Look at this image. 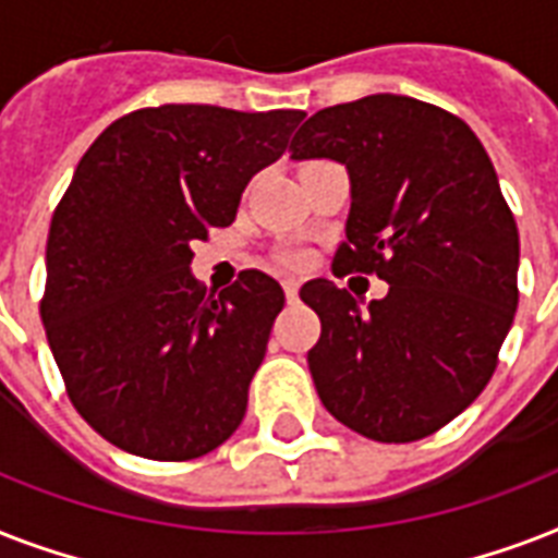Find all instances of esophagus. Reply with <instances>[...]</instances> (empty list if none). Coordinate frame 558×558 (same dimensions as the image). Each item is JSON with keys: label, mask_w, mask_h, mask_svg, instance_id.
<instances>
[{"label": "esophagus", "mask_w": 558, "mask_h": 558, "mask_svg": "<svg viewBox=\"0 0 558 558\" xmlns=\"http://www.w3.org/2000/svg\"><path fill=\"white\" fill-rule=\"evenodd\" d=\"M298 289H301V283H298L295 278H287V280H283V292H287L289 301H295V298H298Z\"/></svg>", "instance_id": "34e87169"}]
</instances>
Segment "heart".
Instances as JSON below:
<instances>
[{
	"instance_id": "1",
	"label": "heart",
	"mask_w": 558,
	"mask_h": 558,
	"mask_svg": "<svg viewBox=\"0 0 558 558\" xmlns=\"http://www.w3.org/2000/svg\"><path fill=\"white\" fill-rule=\"evenodd\" d=\"M287 260L289 263H304V254H289Z\"/></svg>"
}]
</instances>
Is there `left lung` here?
Here are the masks:
<instances>
[{
	"label": "left lung",
	"instance_id": "left-lung-1",
	"mask_svg": "<svg viewBox=\"0 0 558 558\" xmlns=\"http://www.w3.org/2000/svg\"><path fill=\"white\" fill-rule=\"evenodd\" d=\"M289 153L348 168L332 269L388 283L367 306L327 278L304 283L322 318L306 353L315 390L371 440L428 437L493 379L519 306V228L493 161L458 116L405 95L322 109Z\"/></svg>",
	"mask_w": 558,
	"mask_h": 558
}]
</instances>
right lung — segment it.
<instances>
[{
    "label": "right lung",
    "instance_id": "right-lung-1",
    "mask_svg": "<svg viewBox=\"0 0 558 558\" xmlns=\"http://www.w3.org/2000/svg\"><path fill=\"white\" fill-rule=\"evenodd\" d=\"M301 121V109H135L74 170L48 228L39 315L72 405L118 449L193 460L243 423L283 289L248 269L208 295L191 243L234 222Z\"/></svg>",
    "mask_w": 558,
    "mask_h": 558
}]
</instances>
